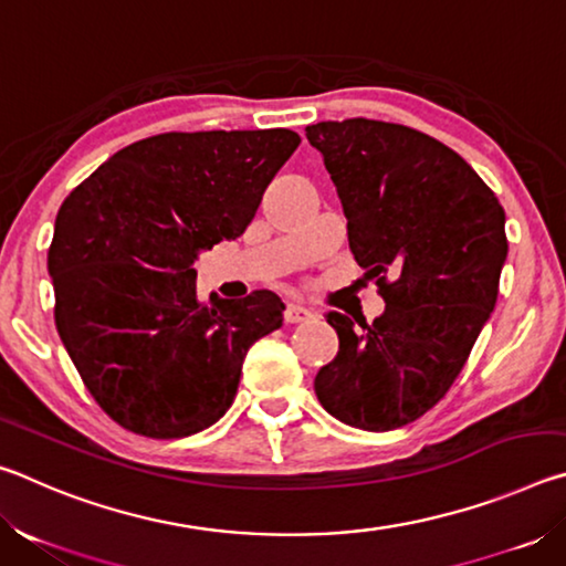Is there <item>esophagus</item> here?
<instances>
[{
	"label": "esophagus",
	"instance_id": "esophagus-1",
	"mask_svg": "<svg viewBox=\"0 0 566 566\" xmlns=\"http://www.w3.org/2000/svg\"><path fill=\"white\" fill-rule=\"evenodd\" d=\"M306 319H312V310H306V306H302V304H286V310H284L286 324H300Z\"/></svg>",
	"mask_w": 566,
	"mask_h": 566
}]
</instances>
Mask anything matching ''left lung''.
<instances>
[{
  "label": "left lung",
  "instance_id": "obj_1",
  "mask_svg": "<svg viewBox=\"0 0 566 566\" xmlns=\"http://www.w3.org/2000/svg\"><path fill=\"white\" fill-rule=\"evenodd\" d=\"M347 217L354 260L387 310L329 312L339 352L314 379L332 417L367 432L419 419L454 385L500 294L510 252L494 191L442 142L377 119L306 127Z\"/></svg>",
  "mask_w": 566,
  "mask_h": 566
}]
</instances>
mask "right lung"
<instances>
[{
  "instance_id": "obj_1",
  "label": "right lung",
  "mask_w": 566,
  "mask_h": 566,
  "mask_svg": "<svg viewBox=\"0 0 566 566\" xmlns=\"http://www.w3.org/2000/svg\"><path fill=\"white\" fill-rule=\"evenodd\" d=\"M300 142L290 129L157 134L64 199L46 254L56 332L119 427L177 439L232 407L247 349L282 327L284 304L266 290L202 302L191 264L244 234Z\"/></svg>"
}]
</instances>
